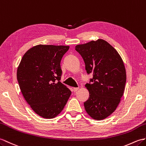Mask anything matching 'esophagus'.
Segmentation results:
<instances>
[{"instance_id":"34e87169","label":"esophagus","mask_w":146,"mask_h":146,"mask_svg":"<svg viewBox=\"0 0 146 146\" xmlns=\"http://www.w3.org/2000/svg\"><path fill=\"white\" fill-rule=\"evenodd\" d=\"M78 90H79V88H73V91L74 92H76V91H77Z\"/></svg>"}]
</instances>
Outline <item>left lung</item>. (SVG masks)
Wrapping results in <instances>:
<instances>
[{
  "label": "left lung",
  "mask_w": 146,
  "mask_h": 146,
  "mask_svg": "<svg viewBox=\"0 0 146 146\" xmlns=\"http://www.w3.org/2000/svg\"><path fill=\"white\" fill-rule=\"evenodd\" d=\"M75 50L82 56L87 73L93 74L91 83L85 84L90 96L84 109L93 119L103 120L116 110L124 94L126 72L123 59L103 39L78 45Z\"/></svg>",
  "instance_id": "1"
}]
</instances>
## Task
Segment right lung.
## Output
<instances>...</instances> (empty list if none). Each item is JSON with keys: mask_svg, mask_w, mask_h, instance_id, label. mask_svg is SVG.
Listing matches in <instances>:
<instances>
[{"mask_svg": "<svg viewBox=\"0 0 146 146\" xmlns=\"http://www.w3.org/2000/svg\"><path fill=\"white\" fill-rule=\"evenodd\" d=\"M69 46L37 45L23 55L17 78L25 101L35 113L52 119L63 110L72 94L60 81V62Z\"/></svg>", "mask_w": 146, "mask_h": 146, "instance_id": "obj_1", "label": "right lung"}]
</instances>
